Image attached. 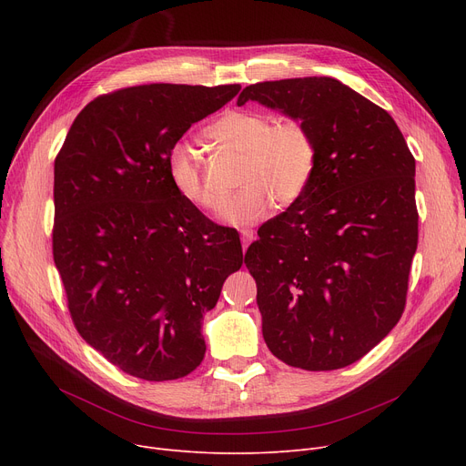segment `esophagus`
Instances as JSON below:
<instances>
[{
    "label": "esophagus",
    "mask_w": 466,
    "mask_h": 466,
    "mask_svg": "<svg viewBox=\"0 0 466 466\" xmlns=\"http://www.w3.org/2000/svg\"><path fill=\"white\" fill-rule=\"evenodd\" d=\"M255 239V232L253 230H249V228H246V230H241V248H243V251H246L248 248H249V243Z\"/></svg>",
    "instance_id": "34e87169"
}]
</instances>
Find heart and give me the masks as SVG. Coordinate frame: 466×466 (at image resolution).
<instances>
[{
	"mask_svg": "<svg viewBox=\"0 0 466 466\" xmlns=\"http://www.w3.org/2000/svg\"><path fill=\"white\" fill-rule=\"evenodd\" d=\"M208 137L243 155L234 192L220 209V218L236 227L255 225L270 215L276 198L295 204L309 187L317 164L311 132L297 118L274 122L262 111H228L208 128ZM167 177L190 206L215 211L220 194L209 185L206 169L188 147L167 153Z\"/></svg>",
	"mask_w": 466,
	"mask_h": 466,
	"instance_id": "b5f03b06",
	"label": "heart"
}]
</instances>
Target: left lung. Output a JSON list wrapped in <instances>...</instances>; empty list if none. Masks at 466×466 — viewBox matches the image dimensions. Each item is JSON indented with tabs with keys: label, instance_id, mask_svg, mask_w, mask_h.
Here are the masks:
<instances>
[{
	"label": "left lung",
	"instance_id": "8db88e82",
	"mask_svg": "<svg viewBox=\"0 0 466 466\" xmlns=\"http://www.w3.org/2000/svg\"><path fill=\"white\" fill-rule=\"evenodd\" d=\"M258 102L304 122L317 164L246 253L268 350L295 369L353 364L402 317L418 249L415 158L385 109L332 77L264 81Z\"/></svg>",
	"mask_w": 466,
	"mask_h": 466
}]
</instances>
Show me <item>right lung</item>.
<instances>
[{"label": "right lung", "mask_w": 466, "mask_h": 466, "mask_svg": "<svg viewBox=\"0 0 466 466\" xmlns=\"http://www.w3.org/2000/svg\"><path fill=\"white\" fill-rule=\"evenodd\" d=\"M239 85L97 96L55 160L53 257L71 321L122 372L179 380L206 355L204 313L243 264L239 234L176 192L167 153Z\"/></svg>", "instance_id": "add662e5"}]
</instances>
